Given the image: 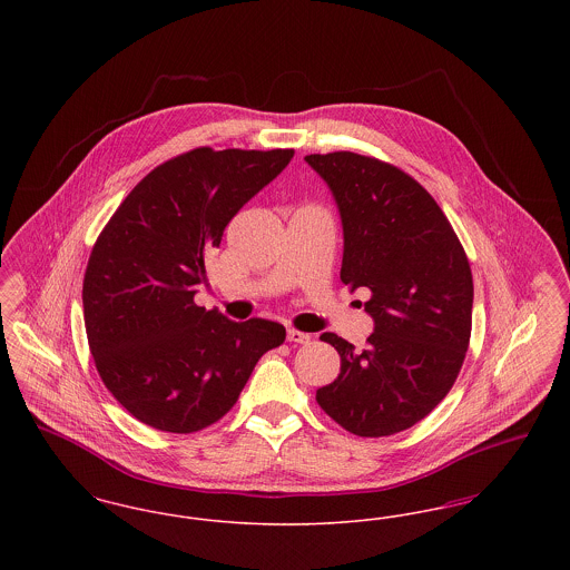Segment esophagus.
<instances>
[{"label": "esophagus", "instance_id": "obj_1", "mask_svg": "<svg viewBox=\"0 0 570 570\" xmlns=\"http://www.w3.org/2000/svg\"><path fill=\"white\" fill-rule=\"evenodd\" d=\"M288 342L291 344H307L312 337L307 335V333H303V331H297V328H288Z\"/></svg>", "mask_w": 570, "mask_h": 570}]
</instances>
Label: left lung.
I'll return each instance as SVG.
<instances>
[{
	"label": "left lung",
	"mask_w": 570,
	"mask_h": 570,
	"mask_svg": "<svg viewBox=\"0 0 570 570\" xmlns=\"http://www.w3.org/2000/svg\"><path fill=\"white\" fill-rule=\"evenodd\" d=\"M333 191L340 277L365 286L374 333L365 351L323 333L342 358L316 402L346 432L380 438L425 419L460 376L472 331L468 256L432 194L402 168L353 151L305 156Z\"/></svg>",
	"instance_id": "8db88e82"
}]
</instances>
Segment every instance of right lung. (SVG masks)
Masks as SVG:
<instances>
[{"label": "right lung", "instance_id": "right-lung-1", "mask_svg": "<svg viewBox=\"0 0 570 570\" xmlns=\"http://www.w3.org/2000/svg\"><path fill=\"white\" fill-rule=\"evenodd\" d=\"M295 149L196 147L156 166L98 235L82 277L96 370L140 423L194 434L237 404L258 358L286 340L265 318L233 323L194 303L207 254Z\"/></svg>", "mask_w": 570, "mask_h": 570}]
</instances>
